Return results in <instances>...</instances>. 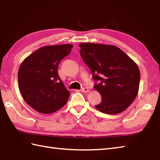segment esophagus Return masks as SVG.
<instances>
[{
	"mask_svg": "<svg viewBox=\"0 0 160 160\" xmlns=\"http://www.w3.org/2000/svg\"><path fill=\"white\" fill-rule=\"evenodd\" d=\"M89 91L90 90L87 87H84L82 89H81V91H82L83 93H88V92H89Z\"/></svg>",
	"mask_w": 160,
	"mask_h": 160,
	"instance_id": "esophagus-1",
	"label": "esophagus"
}]
</instances>
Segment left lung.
<instances>
[{
  "mask_svg": "<svg viewBox=\"0 0 160 160\" xmlns=\"http://www.w3.org/2000/svg\"><path fill=\"white\" fill-rule=\"evenodd\" d=\"M84 62L89 67L93 79L98 82L94 89L102 96L95 106L107 114H117L130 106L140 85V69L133 60L118 47L84 42L79 45Z\"/></svg>",
  "mask_w": 160,
  "mask_h": 160,
  "instance_id": "1",
  "label": "left lung"
}]
</instances>
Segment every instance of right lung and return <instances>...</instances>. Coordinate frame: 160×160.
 <instances>
[{
  "mask_svg": "<svg viewBox=\"0 0 160 160\" xmlns=\"http://www.w3.org/2000/svg\"><path fill=\"white\" fill-rule=\"evenodd\" d=\"M73 47L70 44L42 47L20 65L18 73L20 93L39 113H52L63 107L69 99L70 93L60 79L58 67Z\"/></svg>",
  "mask_w": 160,
  "mask_h": 160,
  "instance_id": "right-lung-1",
  "label": "right lung"
}]
</instances>
